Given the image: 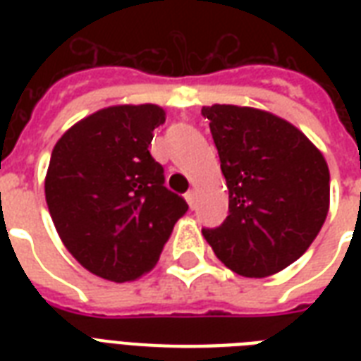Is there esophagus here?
<instances>
[{"label":"esophagus","instance_id":"esophagus-1","mask_svg":"<svg viewBox=\"0 0 361 361\" xmlns=\"http://www.w3.org/2000/svg\"><path fill=\"white\" fill-rule=\"evenodd\" d=\"M185 200H187V204L191 206V208H195V191H187Z\"/></svg>","mask_w":361,"mask_h":361}]
</instances>
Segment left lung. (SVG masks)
I'll return each instance as SVG.
<instances>
[{"mask_svg":"<svg viewBox=\"0 0 361 361\" xmlns=\"http://www.w3.org/2000/svg\"><path fill=\"white\" fill-rule=\"evenodd\" d=\"M228 187V217L202 228L215 257L243 277H268L307 251L330 209V170L302 130L266 110L202 106Z\"/></svg>","mask_w":361,"mask_h":361,"instance_id":"8db88e82","label":"left lung"}]
</instances>
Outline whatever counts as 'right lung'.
Masks as SVG:
<instances>
[{"instance_id":"right-lung-1","label":"right lung","mask_w":361,"mask_h":361,"mask_svg":"<svg viewBox=\"0 0 361 361\" xmlns=\"http://www.w3.org/2000/svg\"><path fill=\"white\" fill-rule=\"evenodd\" d=\"M166 114L157 104H116L56 142L44 178L48 212L80 266L114 283L157 264L187 202L164 187L147 146Z\"/></svg>"}]
</instances>
